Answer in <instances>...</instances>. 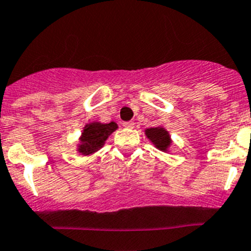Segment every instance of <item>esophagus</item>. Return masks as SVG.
Listing matches in <instances>:
<instances>
[{"instance_id": "34e87169", "label": "esophagus", "mask_w": 251, "mask_h": 251, "mask_svg": "<svg viewBox=\"0 0 251 251\" xmlns=\"http://www.w3.org/2000/svg\"><path fill=\"white\" fill-rule=\"evenodd\" d=\"M123 126H124V127H126V128H133V126H135V123H132V121H127V123H124Z\"/></svg>"}]
</instances>
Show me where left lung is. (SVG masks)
Returning <instances> with one entry per match:
<instances>
[{"instance_id":"1","label":"left lung","mask_w":251,"mask_h":251,"mask_svg":"<svg viewBox=\"0 0 251 251\" xmlns=\"http://www.w3.org/2000/svg\"><path fill=\"white\" fill-rule=\"evenodd\" d=\"M146 135L155 145V147L162 151H167L170 146V137L167 131L162 127H153L146 130Z\"/></svg>"}]
</instances>
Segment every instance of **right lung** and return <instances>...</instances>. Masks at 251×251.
<instances>
[{"instance_id": "obj_1", "label": "right lung", "mask_w": 251, "mask_h": 251, "mask_svg": "<svg viewBox=\"0 0 251 251\" xmlns=\"http://www.w3.org/2000/svg\"><path fill=\"white\" fill-rule=\"evenodd\" d=\"M118 128L115 123L101 124V123H92L84 127L82 133L81 142L79 146V152L82 154H91L103 147L104 142L109 137L110 133Z\"/></svg>"}]
</instances>
